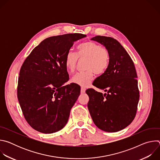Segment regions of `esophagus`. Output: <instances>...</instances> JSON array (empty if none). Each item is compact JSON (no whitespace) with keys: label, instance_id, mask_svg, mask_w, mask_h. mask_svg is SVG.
<instances>
[{"label":"esophagus","instance_id":"34e87169","mask_svg":"<svg viewBox=\"0 0 160 160\" xmlns=\"http://www.w3.org/2000/svg\"><path fill=\"white\" fill-rule=\"evenodd\" d=\"M85 90H86V88L85 87H81V93L82 94L85 93Z\"/></svg>","mask_w":160,"mask_h":160}]
</instances>
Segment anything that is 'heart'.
I'll return each instance as SVG.
<instances>
[{"label": "heart", "instance_id": "heart-1", "mask_svg": "<svg viewBox=\"0 0 160 160\" xmlns=\"http://www.w3.org/2000/svg\"><path fill=\"white\" fill-rule=\"evenodd\" d=\"M85 60V71L78 73L72 78V82L82 87H87L93 79L94 72L103 73L108 67L110 59L109 51L94 42H86L80 44L77 52H69L64 59V64L69 73L76 69L78 59Z\"/></svg>", "mask_w": 160, "mask_h": 160}]
</instances>
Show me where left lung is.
<instances>
[{
    "instance_id": "left-lung-1",
    "label": "left lung",
    "mask_w": 160,
    "mask_h": 160,
    "mask_svg": "<svg viewBox=\"0 0 160 160\" xmlns=\"http://www.w3.org/2000/svg\"><path fill=\"white\" fill-rule=\"evenodd\" d=\"M91 40L104 45L109 51L110 59L104 73L93 82L95 87L107 93L87 89L88 109L99 129L118 132L132 123L138 109L139 91L135 68L129 54L116 39L96 36Z\"/></svg>"
}]
</instances>
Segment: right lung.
<instances>
[{"label":"right lung","instance_id":"add662e5","mask_svg":"<svg viewBox=\"0 0 160 160\" xmlns=\"http://www.w3.org/2000/svg\"><path fill=\"white\" fill-rule=\"evenodd\" d=\"M85 37L68 33L45 38L22 64L18 99L25 118L35 130L52 133L67 123L80 88L75 84L63 85L69 80L64 59L73 43Z\"/></svg>","mask_w":160,"mask_h":160}]
</instances>
